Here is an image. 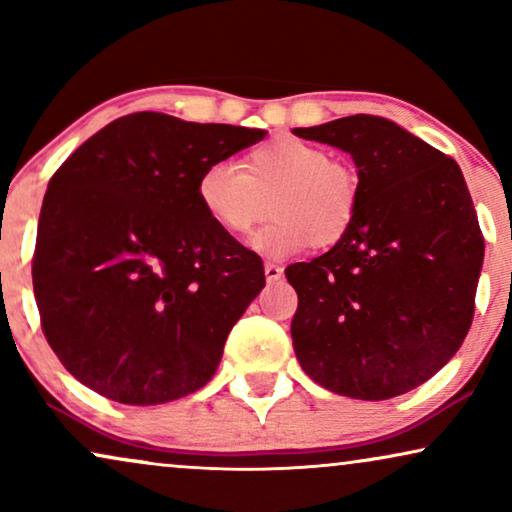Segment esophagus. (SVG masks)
I'll use <instances>...</instances> for the list:
<instances>
[{"label": "esophagus", "mask_w": 512, "mask_h": 512, "mask_svg": "<svg viewBox=\"0 0 512 512\" xmlns=\"http://www.w3.org/2000/svg\"><path fill=\"white\" fill-rule=\"evenodd\" d=\"M282 275H284V270L279 268L277 263H265V279H268L270 284L272 282H279V279H282Z\"/></svg>", "instance_id": "1"}]
</instances>
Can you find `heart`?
<instances>
[{
    "mask_svg": "<svg viewBox=\"0 0 512 512\" xmlns=\"http://www.w3.org/2000/svg\"><path fill=\"white\" fill-rule=\"evenodd\" d=\"M195 198L209 221L230 237H254V249L286 258L314 247H335L352 230L361 205V177L352 165L298 137H277L256 146L244 172L228 160H212L195 179Z\"/></svg>",
    "mask_w": 512,
    "mask_h": 512,
    "instance_id": "1",
    "label": "heart"
}]
</instances>
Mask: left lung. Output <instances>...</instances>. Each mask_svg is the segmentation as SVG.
I'll return each instance as SVG.
<instances>
[{"label":"left lung","mask_w":512,"mask_h":512,"mask_svg":"<svg viewBox=\"0 0 512 512\" xmlns=\"http://www.w3.org/2000/svg\"><path fill=\"white\" fill-rule=\"evenodd\" d=\"M354 158L361 205L342 242L286 279L291 338L307 375L333 394L384 401L457 354L475 312L485 240L459 165L380 116L296 128Z\"/></svg>","instance_id":"1"}]
</instances>
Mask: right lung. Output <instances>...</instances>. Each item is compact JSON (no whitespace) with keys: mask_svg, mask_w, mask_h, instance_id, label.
I'll list each match as a JSON object with an SVG mask.
<instances>
[{"mask_svg":"<svg viewBox=\"0 0 512 512\" xmlns=\"http://www.w3.org/2000/svg\"><path fill=\"white\" fill-rule=\"evenodd\" d=\"M263 137L139 111L58 167L32 284L41 331L81 384L125 405H158L212 380L265 272L261 256L207 219L195 179Z\"/></svg>","mask_w":512,"mask_h":512,"instance_id":"1","label":"right lung"}]
</instances>
